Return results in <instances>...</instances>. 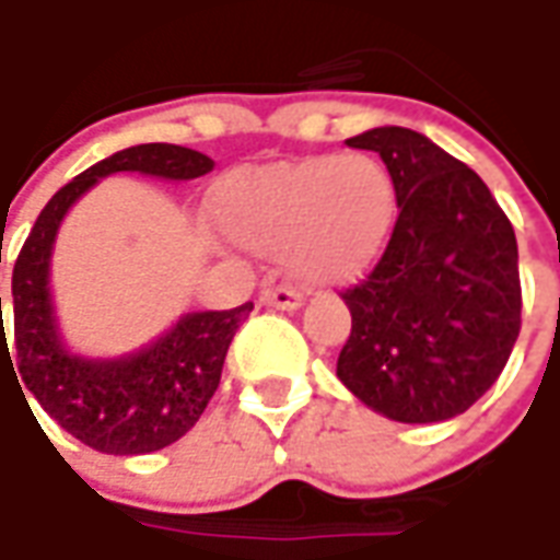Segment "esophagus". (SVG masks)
<instances>
[{
    "label": "esophagus",
    "mask_w": 560,
    "mask_h": 560,
    "mask_svg": "<svg viewBox=\"0 0 560 560\" xmlns=\"http://www.w3.org/2000/svg\"><path fill=\"white\" fill-rule=\"evenodd\" d=\"M261 305L280 308V312H295V308H302V295L290 287H270L261 292Z\"/></svg>",
    "instance_id": "1"
}]
</instances>
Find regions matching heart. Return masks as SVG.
I'll return each instance as SVG.
<instances>
[{
  "label": "heart",
  "mask_w": 560,
  "mask_h": 560,
  "mask_svg": "<svg viewBox=\"0 0 560 560\" xmlns=\"http://www.w3.org/2000/svg\"><path fill=\"white\" fill-rule=\"evenodd\" d=\"M211 214L226 240L280 255L305 287L352 283L376 261L396 224V184L368 152L226 171Z\"/></svg>",
  "instance_id": "b5f03b06"
}]
</instances>
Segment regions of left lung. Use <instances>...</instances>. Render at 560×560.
Instances as JSON below:
<instances>
[{"label": "left lung", "instance_id": "left-lung-1", "mask_svg": "<svg viewBox=\"0 0 560 560\" xmlns=\"http://www.w3.org/2000/svg\"><path fill=\"white\" fill-rule=\"evenodd\" d=\"M376 152L396 184L386 252L358 287L336 376L401 423L464 415L505 371L521 334L517 240L489 186L418 130L346 140Z\"/></svg>", "mask_w": 560, "mask_h": 560}]
</instances>
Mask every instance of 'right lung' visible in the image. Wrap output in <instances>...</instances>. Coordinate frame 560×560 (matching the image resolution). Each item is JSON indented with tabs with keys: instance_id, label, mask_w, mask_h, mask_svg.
Returning a JSON list of instances; mask_svg holds the SVG:
<instances>
[{
	"instance_id": "obj_1",
	"label": "right lung",
	"mask_w": 560,
	"mask_h": 560,
	"mask_svg": "<svg viewBox=\"0 0 560 560\" xmlns=\"http://www.w3.org/2000/svg\"><path fill=\"white\" fill-rule=\"evenodd\" d=\"M211 167L214 162L208 155L171 142H145L115 152L112 159L86 167L80 177L55 192L49 205L39 211L31 236L24 240L14 261V355L9 352L2 327L0 299V364L2 358H9L14 383L18 375L22 376L18 389L24 385L49 418L96 452L145 455L192 430L221 383L226 349L252 312V302L230 312L184 314L174 330H167L162 339L133 355L108 361L80 358L68 352V346L61 342L52 314L49 258L55 233L68 208L108 174L140 171L164 180H196Z\"/></svg>"
}]
</instances>
